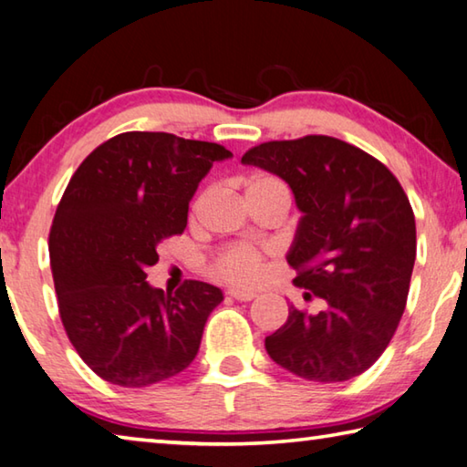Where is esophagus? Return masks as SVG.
Segmentation results:
<instances>
[{"instance_id":"obj_1","label":"esophagus","mask_w":467,"mask_h":467,"mask_svg":"<svg viewBox=\"0 0 467 467\" xmlns=\"http://www.w3.org/2000/svg\"><path fill=\"white\" fill-rule=\"evenodd\" d=\"M226 295L231 296V298H234V300H241V303H249V300H253V298L257 296L255 292H251V290H234V288L228 290Z\"/></svg>"}]
</instances>
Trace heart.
<instances>
[{
	"label": "heart",
	"instance_id": "b5f03b06",
	"mask_svg": "<svg viewBox=\"0 0 467 467\" xmlns=\"http://www.w3.org/2000/svg\"><path fill=\"white\" fill-rule=\"evenodd\" d=\"M284 185L278 177L267 175V172H255L247 179V189L244 193L251 195L262 192L267 187ZM265 272V257L264 253L249 247V244H233L218 253V255L208 264L210 278L218 282L233 284V286H253L264 278Z\"/></svg>",
	"mask_w": 467,
	"mask_h": 467
}]
</instances>
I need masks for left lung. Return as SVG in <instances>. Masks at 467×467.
Returning a JSON list of instances; mask_svg holds the SVG:
<instances>
[{
    "label": "left lung",
    "instance_id": "8db88e82",
    "mask_svg": "<svg viewBox=\"0 0 467 467\" xmlns=\"http://www.w3.org/2000/svg\"><path fill=\"white\" fill-rule=\"evenodd\" d=\"M290 185L300 218L288 264L309 313L290 305L265 337L270 358L296 377L337 383L365 373L406 309L416 223L400 181L365 150L329 136L264 141L243 154Z\"/></svg>",
    "mask_w": 467,
    "mask_h": 467
}]
</instances>
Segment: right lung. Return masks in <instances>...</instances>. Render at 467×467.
I'll list each match as a JSON object with an SVG mask.
<instances>
[{
    "mask_svg": "<svg viewBox=\"0 0 467 467\" xmlns=\"http://www.w3.org/2000/svg\"><path fill=\"white\" fill-rule=\"evenodd\" d=\"M212 141L125 131L102 141L69 179L49 233L59 317L100 379L146 387L175 377L200 350L220 288L185 280L175 295L146 270L158 244L187 226L189 202L216 161Z\"/></svg>",
    "mask_w": 467,
    "mask_h": 467,
    "instance_id": "1",
    "label": "right lung"
}]
</instances>
